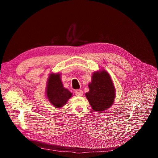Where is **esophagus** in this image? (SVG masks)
<instances>
[{
  "label": "esophagus",
  "instance_id": "esophagus-1",
  "mask_svg": "<svg viewBox=\"0 0 158 158\" xmlns=\"http://www.w3.org/2000/svg\"><path fill=\"white\" fill-rule=\"evenodd\" d=\"M75 95L77 96H81L83 95V90H81V89H78V90H75Z\"/></svg>",
  "mask_w": 158,
  "mask_h": 158
}]
</instances>
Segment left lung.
Here are the masks:
<instances>
[{
	"label": "left lung",
	"mask_w": 158,
	"mask_h": 158,
	"mask_svg": "<svg viewBox=\"0 0 158 158\" xmlns=\"http://www.w3.org/2000/svg\"><path fill=\"white\" fill-rule=\"evenodd\" d=\"M89 88V92L85 95L93 110L102 113L112 106L115 89L110 75L106 70L93 73Z\"/></svg>",
	"instance_id": "8db88e82"
}]
</instances>
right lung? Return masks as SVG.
<instances>
[{
	"label": "right lung",
	"instance_id": "1",
	"mask_svg": "<svg viewBox=\"0 0 158 158\" xmlns=\"http://www.w3.org/2000/svg\"><path fill=\"white\" fill-rule=\"evenodd\" d=\"M47 83V98L55 108H62L72 96V93L64 87L60 73H50Z\"/></svg>",
	"mask_w": 158,
	"mask_h": 158
}]
</instances>
